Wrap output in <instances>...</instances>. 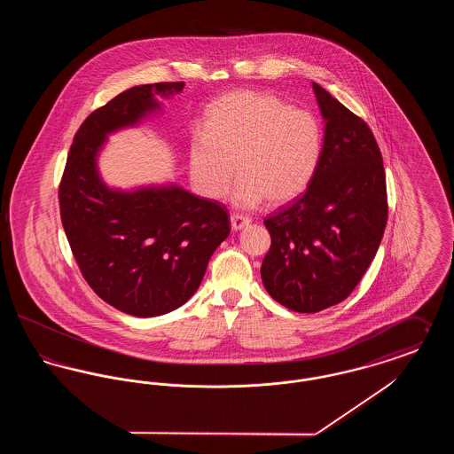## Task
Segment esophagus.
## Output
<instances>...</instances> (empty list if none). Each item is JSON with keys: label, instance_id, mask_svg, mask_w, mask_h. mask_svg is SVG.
Here are the masks:
<instances>
[{"label": "esophagus", "instance_id": "1", "mask_svg": "<svg viewBox=\"0 0 454 454\" xmlns=\"http://www.w3.org/2000/svg\"><path fill=\"white\" fill-rule=\"evenodd\" d=\"M252 223V219L248 216H243V215H231V228L235 230V231H239V230H243L245 226H248Z\"/></svg>", "mask_w": 454, "mask_h": 454}]
</instances>
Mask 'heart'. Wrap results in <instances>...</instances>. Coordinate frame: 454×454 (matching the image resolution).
Returning <instances> with one entry per match:
<instances>
[{
  "label": "heart",
  "mask_w": 454,
  "mask_h": 454,
  "mask_svg": "<svg viewBox=\"0 0 454 454\" xmlns=\"http://www.w3.org/2000/svg\"><path fill=\"white\" fill-rule=\"evenodd\" d=\"M324 132L308 110L281 98L237 90L215 100L204 130L191 139V175L200 194L221 199L237 167L233 202L252 209L269 199L284 204L301 195L320 167Z\"/></svg>",
  "instance_id": "heart-1"
}]
</instances>
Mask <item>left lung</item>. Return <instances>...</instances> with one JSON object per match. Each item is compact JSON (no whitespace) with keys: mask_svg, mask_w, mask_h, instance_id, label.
Instances as JSON below:
<instances>
[{"mask_svg":"<svg viewBox=\"0 0 454 454\" xmlns=\"http://www.w3.org/2000/svg\"><path fill=\"white\" fill-rule=\"evenodd\" d=\"M325 121L320 167L306 192L267 217L262 281L282 306L317 313L344 301L374 259L388 219L387 176L366 122L313 83Z\"/></svg>","mask_w":454,"mask_h":454,"instance_id":"obj_1","label":"left lung"}]
</instances>
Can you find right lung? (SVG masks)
I'll list each match as a JSON object with an SVG mask.
<instances>
[{"label": "right lung", "mask_w": 454, "mask_h": 454, "mask_svg": "<svg viewBox=\"0 0 454 454\" xmlns=\"http://www.w3.org/2000/svg\"><path fill=\"white\" fill-rule=\"evenodd\" d=\"M184 82L132 87L85 119L74 136L59 185L61 221L90 287L132 317H158L194 296L207 263L230 235V215L178 185L110 189L97 158L108 134L134 128L160 110L156 97Z\"/></svg>", "instance_id": "1"}]
</instances>
